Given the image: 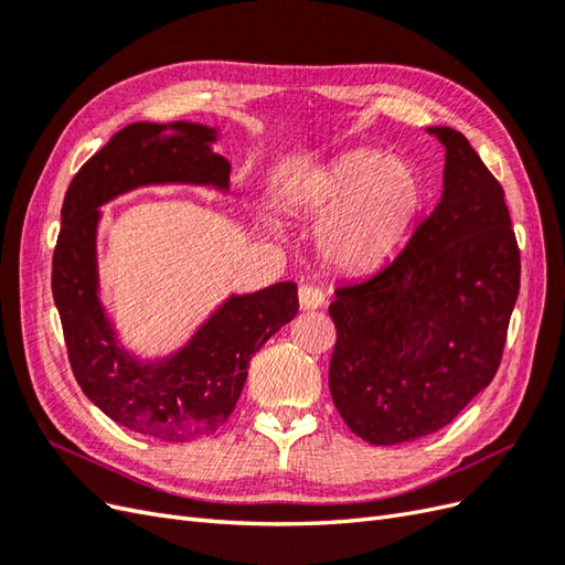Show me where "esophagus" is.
Masks as SVG:
<instances>
[{
	"label": "esophagus",
	"mask_w": 565,
	"mask_h": 565,
	"mask_svg": "<svg viewBox=\"0 0 565 565\" xmlns=\"http://www.w3.org/2000/svg\"><path fill=\"white\" fill-rule=\"evenodd\" d=\"M299 303L303 311H316L324 303V295L322 289L316 285H301L299 287Z\"/></svg>",
	"instance_id": "obj_1"
}]
</instances>
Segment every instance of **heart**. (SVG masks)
Returning <instances> with one entry per match:
<instances>
[{
  "label": "heart",
  "mask_w": 565,
  "mask_h": 565,
  "mask_svg": "<svg viewBox=\"0 0 565 565\" xmlns=\"http://www.w3.org/2000/svg\"><path fill=\"white\" fill-rule=\"evenodd\" d=\"M289 204L322 216L318 247L334 268L367 273L405 241L424 204V181L413 162L380 150H353L301 177Z\"/></svg>",
  "instance_id": "obj_1"
}]
</instances>
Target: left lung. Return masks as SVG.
I'll return each mask as SVG.
<instances>
[{"label":"left lung","mask_w":565,"mask_h":565,"mask_svg":"<svg viewBox=\"0 0 565 565\" xmlns=\"http://www.w3.org/2000/svg\"><path fill=\"white\" fill-rule=\"evenodd\" d=\"M443 195L374 276L337 287L330 393L349 429L398 446L448 426L494 377L521 287L504 191L450 127Z\"/></svg>","instance_id":"1"}]
</instances>
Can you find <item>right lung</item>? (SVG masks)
Instances as JSON below:
<instances>
[{
    "instance_id": "add662e5",
    "label": "right lung",
    "mask_w": 565,
    "mask_h": 565,
    "mask_svg": "<svg viewBox=\"0 0 565 565\" xmlns=\"http://www.w3.org/2000/svg\"><path fill=\"white\" fill-rule=\"evenodd\" d=\"M218 129L134 122L119 129L67 188L51 289L67 358L87 398L129 431L183 443L214 434L241 398L252 355L299 311L297 282L228 295L183 347L141 358L119 339L100 299V207L148 185H202L228 195L231 162L214 152Z\"/></svg>"
}]
</instances>
